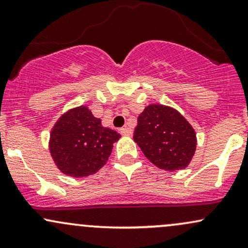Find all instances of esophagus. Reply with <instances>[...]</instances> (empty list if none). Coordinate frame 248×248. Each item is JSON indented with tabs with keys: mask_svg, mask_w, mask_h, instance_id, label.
I'll return each instance as SVG.
<instances>
[{
	"mask_svg": "<svg viewBox=\"0 0 248 248\" xmlns=\"http://www.w3.org/2000/svg\"><path fill=\"white\" fill-rule=\"evenodd\" d=\"M120 133H121V135H124V136H130L133 134V130L128 127H124L120 129Z\"/></svg>",
	"mask_w": 248,
	"mask_h": 248,
	"instance_id": "34e87169",
	"label": "esophagus"
}]
</instances>
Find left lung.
<instances>
[{
	"label": "left lung",
	"mask_w": 248,
	"mask_h": 248,
	"mask_svg": "<svg viewBox=\"0 0 248 248\" xmlns=\"http://www.w3.org/2000/svg\"><path fill=\"white\" fill-rule=\"evenodd\" d=\"M134 141L152 163L175 171L189 166L196 152V132L176 109L149 105L139 115Z\"/></svg>",
	"instance_id": "1"
}]
</instances>
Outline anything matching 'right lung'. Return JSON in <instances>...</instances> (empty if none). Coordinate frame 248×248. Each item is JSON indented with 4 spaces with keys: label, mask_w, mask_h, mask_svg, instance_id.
<instances>
[{
    "label": "right lung",
    "mask_w": 248,
    "mask_h": 248,
    "mask_svg": "<svg viewBox=\"0 0 248 248\" xmlns=\"http://www.w3.org/2000/svg\"><path fill=\"white\" fill-rule=\"evenodd\" d=\"M120 134L102 127L100 119L80 106L62 114L51 130L50 153L65 175L86 177L106 164Z\"/></svg>",
    "instance_id": "obj_1"
}]
</instances>
